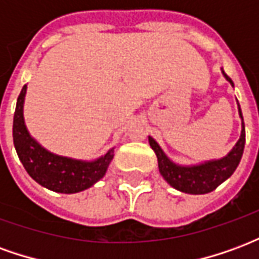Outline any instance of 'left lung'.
Masks as SVG:
<instances>
[{"mask_svg": "<svg viewBox=\"0 0 259 259\" xmlns=\"http://www.w3.org/2000/svg\"><path fill=\"white\" fill-rule=\"evenodd\" d=\"M221 72L223 77L230 83V85L234 87L233 81L225 73L223 68H221ZM237 109H239V116L241 119L240 139L234 144L233 148L222 158L191 163V165L178 163L175 162L172 158L168 157V154L163 151L162 147L159 146L151 136H148V143L157 155L159 174L168 182V185L186 194H206L215 190L218 186L222 185L225 180H228L233 175L236 168L239 166L240 159L243 157L245 144L244 120H243V113H241L239 101H237Z\"/></svg>", "mask_w": 259, "mask_h": 259, "instance_id": "1", "label": "left lung"}]
</instances>
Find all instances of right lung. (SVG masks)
<instances>
[{"mask_svg":"<svg viewBox=\"0 0 259 259\" xmlns=\"http://www.w3.org/2000/svg\"><path fill=\"white\" fill-rule=\"evenodd\" d=\"M27 85H23L14 115V146L20 162L33 180L48 190L62 194H74L87 190L102 179L113 158L109 148L96 159H77L48 151L30 135L25 122V98Z\"/></svg>","mask_w":259,"mask_h":259,"instance_id":"right-lung-1","label":"right lung"}]
</instances>
